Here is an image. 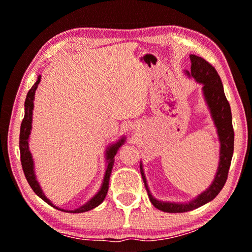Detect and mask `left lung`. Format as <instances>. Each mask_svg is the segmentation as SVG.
Instances as JSON below:
<instances>
[{"label": "left lung", "instance_id": "8db88e82", "mask_svg": "<svg viewBox=\"0 0 252 252\" xmlns=\"http://www.w3.org/2000/svg\"><path fill=\"white\" fill-rule=\"evenodd\" d=\"M190 72H187V74L191 75L196 81L203 84V93H204L205 101L208 103L212 118L215 120L217 130H218L220 141V161L218 171H217V175L212 182V185L204 192H202L201 195L197 196V198H195L194 201L189 203H186V204L159 202L156 198H154L150 194L149 189H148L147 180L144 178L142 166H140L141 174H142V179L144 186H146L148 196L150 198V202L153 203L155 208L160 210V211L170 213L191 211V210L197 209L199 206L212 201L219 194L220 190H221L226 184L234 151V129L232 124V111H230L229 103L225 96V92H223L221 79H220L216 68L209 62H206L204 58L196 56V55H190Z\"/></svg>", "mask_w": 252, "mask_h": 252}]
</instances>
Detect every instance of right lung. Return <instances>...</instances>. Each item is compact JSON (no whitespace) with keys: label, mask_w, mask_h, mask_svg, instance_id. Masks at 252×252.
Listing matches in <instances>:
<instances>
[{"label":"right lung","mask_w":252,"mask_h":252,"mask_svg":"<svg viewBox=\"0 0 252 252\" xmlns=\"http://www.w3.org/2000/svg\"><path fill=\"white\" fill-rule=\"evenodd\" d=\"M41 77L39 75L37 77V80L35 84L32 86V88L30 89L29 93L26 95V99H25V116H24V119L22 122V125H20V134H19V149H20V161H22V166H23V171L24 174H25L26 180L29 182V185L31 186V188L33 189V191L39 196L40 198H42L44 202L48 203V204L53 206L55 209H58L57 206H55L53 203H51L49 199H48L46 196H44L42 189L40 188V185L37 184L36 179H35V174H34V167H33V159H32V155H31L30 150H29V137L31 134V128H32V115H33V99H34V95H35V91L37 88V85L40 84ZM125 140H120L118 143L113 144L110 148H108V151H106V158H108V167H106V172L104 175V180H103V185L99 191L96 194L94 197H93L91 201L86 203L85 205L80 206V208L72 210V211H66V210L63 209H58L62 210L64 212H73V213H81V212H86L89 211V210L96 208V206L101 204V203L104 201L106 194H108V189H109V180H110V175H111V171L113 167V163H115V159L113 157L116 156L117 151H118L119 147L122 146Z\"/></svg>","instance_id":"obj_1"}]
</instances>
